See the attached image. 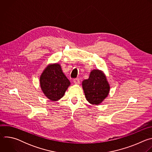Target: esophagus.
<instances>
[{"instance_id": "esophagus-1", "label": "esophagus", "mask_w": 152, "mask_h": 152, "mask_svg": "<svg viewBox=\"0 0 152 152\" xmlns=\"http://www.w3.org/2000/svg\"><path fill=\"white\" fill-rule=\"evenodd\" d=\"M73 82L75 84H79L80 83V80L79 78H75L73 79Z\"/></svg>"}]
</instances>
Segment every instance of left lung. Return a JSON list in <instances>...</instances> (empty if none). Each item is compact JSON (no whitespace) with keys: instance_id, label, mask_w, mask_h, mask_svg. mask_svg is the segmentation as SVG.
Here are the masks:
<instances>
[{"instance_id":"8db88e82","label":"left lung","mask_w":152,"mask_h":152,"mask_svg":"<svg viewBox=\"0 0 152 152\" xmlns=\"http://www.w3.org/2000/svg\"><path fill=\"white\" fill-rule=\"evenodd\" d=\"M86 100L93 104H100L107 96L110 85L104 75L99 70H93L88 79L82 82Z\"/></svg>"}]
</instances>
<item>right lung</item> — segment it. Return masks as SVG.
<instances>
[{"mask_svg": "<svg viewBox=\"0 0 152 152\" xmlns=\"http://www.w3.org/2000/svg\"><path fill=\"white\" fill-rule=\"evenodd\" d=\"M40 86L45 96L52 101L63 97L70 85L69 80L62 73L59 64L48 66L40 76Z\"/></svg>", "mask_w": 152, "mask_h": 152, "instance_id": "1", "label": "right lung"}]
</instances>
